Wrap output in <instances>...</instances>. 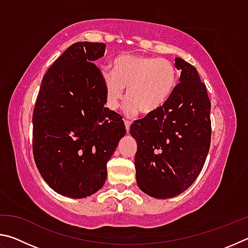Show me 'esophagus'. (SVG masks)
I'll return each mask as SVG.
<instances>
[{
  "label": "esophagus",
  "instance_id": "1",
  "mask_svg": "<svg viewBox=\"0 0 248 248\" xmlns=\"http://www.w3.org/2000/svg\"><path fill=\"white\" fill-rule=\"evenodd\" d=\"M124 125H125V130H127V132H129V130H130V125H131V121H129V120H124Z\"/></svg>",
  "mask_w": 248,
  "mask_h": 248
}]
</instances>
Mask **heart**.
<instances>
[{
    "instance_id": "b5f03b06",
    "label": "heart",
    "mask_w": 248,
    "mask_h": 248,
    "mask_svg": "<svg viewBox=\"0 0 248 248\" xmlns=\"http://www.w3.org/2000/svg\"><path fill=\"white\" fill-rule=\"evenodd\" d=\"M106 105L111 110L119 107L124 98L127 114L149 115L162 107L173 93L178 81L177 69L164 58L139 54H121L112 62V72L102 71Z\"/></svg>"
}]
</instances>
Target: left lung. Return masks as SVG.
Returning <instances> with one entry per match:
<instances>
[{
  "instance_id": "obj_1",
  "label": "left lung",
  "mask_w": 248,
  "mask_h": 248,
  "mask_svg": "<svg viewBox=\"0 0 248 248\" xmlns=\"http://www.w3.org/2000/svg\"><path fill=\"white\" fill-rule=\"evenodd\" d=\"M180 78L162 107L136 120L130 133L138 150L137 184L146 195L167 199L191 186L202 170L211 141V103L195 66L175 59Z\"/></svg>"
}]
</instances>
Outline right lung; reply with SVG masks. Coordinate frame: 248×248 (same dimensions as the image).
I'll use <instances>...</instances> for the list:
<instances>
[{
	"instance_id": "right-lung-1",
	"label": "right lung",
	"mask_w": 248,
	"mask_h": 248,
	"mask_svg": "<svg viewBox=\"0 0 248 248\" xmlns=\"http://www.w3.org/2000/svg\"><path fill=\"white\" fill-rule=\"evenodd\" d=\"M106 45L79 41L53 62L32 115V153L45 182L69 198L95 194L107 162L125 134L123 117L105 107L102 72L94 64Z\"/></svg>"
}]
</instances>
